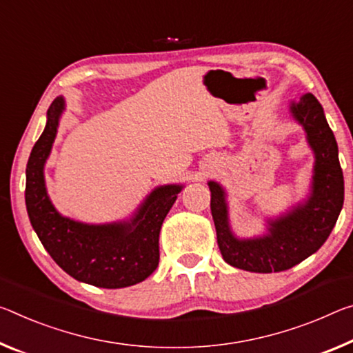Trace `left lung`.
<instances>
[{"label": "left lung", "mask_w": 353, "mask_h": 353, "mask_svg": "<svg viewBox=\"0 0 353 353\" xmlns=\"http://www.w3.org/2000/svg\"><path fill=\"white\" fill-rule=\"evenodd\" d=\"M290 110L305 127L307 141L316 154L312 193L306 204L268 223V236L239 240L229 231L225 192L218 183L209 182L218 247L229 265L242 270L272 273L300 264L325 243L343 209L344 176L339 165L338 144L322 105L311 92H306L299 103H292Z\"/></svg>", "instance_id": "8db88e82"}]
</instances>
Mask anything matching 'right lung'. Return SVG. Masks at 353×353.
<instances>
[{"instance_id":"obj_1","label":"right lung","mask_w":353,"mask_h":353,"mask_svg":"<svg viewBox=\"0 0 353 353\" xmlns=\"http://www.w3.org/2000/svg\"><path fill=\"white\" fill-rule=\"evenodd\" d=\"M63 110V97H56L26 165L25 201L31 225L56 264L78 281L105 289L141 283L159 265L161 223L182 187L155 188L130 223L89 226L61 216L47 196L43 165Z\"/></svg>"}]
</instances>
